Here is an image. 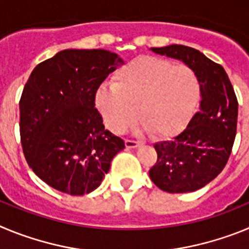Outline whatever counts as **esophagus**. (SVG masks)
Instances as JSON below:
<instances>
[{
    "instance_id": "obj_1",
    "label": "esophagus",
    "mask_w": 249,
    "mask_h": 249,
    "mask_svg": "<svg viewBox=\"0 0 249 249\" xmlns=\"http://www.w3.org/2000/svg\"><path fill=\"white\" fill-rule=\"evenodd\" d=\"M124 144H126V148H137L141 143L140 142H137V141L126 140L124 141Z\"/></svg>"
}]
</instances>
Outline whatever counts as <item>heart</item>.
Wrapping results in <instances>:
<instances>
[{"label":"heart","mask_w":249,"mask_h":249,"mask_svg":"<svg viewBox=\"0 0 249 249\" xmlns=\"http://www.w3.org/2000/svg\"><path fill=\"white\" fill-rule=\"evenodd\" d=\"M199 98L201 83L192 68L142 56L121 67L112 77V89H98L94 103L113 133H123L138 114L141 129L168 140L186 129Z\"/></svg>","instance_id":"b5f03b06"}]
</instances>
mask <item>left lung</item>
Listing matches in <instances>:
<instances>
[{"mask_svg":"<svg viewBox=\"0 0 249 249\" xmlns=\"http://www.w3.org/2000/svg\"><path fill=\"white\" fill-rule=\"evenodd\" d=\"M151 50L182 61L201 83L199 112L177 137L155 144L157 160L149 169L160 190L193 192L214 179L227 164L236 138L238 101L224 68L198 50L183 45Z\"/></svg>","mask_w":249,"mask_h":249,"instance_id":"8db88e82","label":"left lung"}]
</instances>
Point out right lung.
<instances>
[{
  "instance_id": "add662e5",
  "label": "right lung",
  "mask_w": 249,
  "mask_h": 249,
  "mask_svg": "<svg viewBox=\"0 0 249 249\" xmlns=\"http://www.w3.org/2000/svg\"><path fill=\"white\" fill-rule=\"evenodd\" d=\"M123 61L106 50H65L35 67L19 100V135L28 166L59 192L94 191L124 148L94 107L101 83Z\"/></svg>"
}]
</instances>
